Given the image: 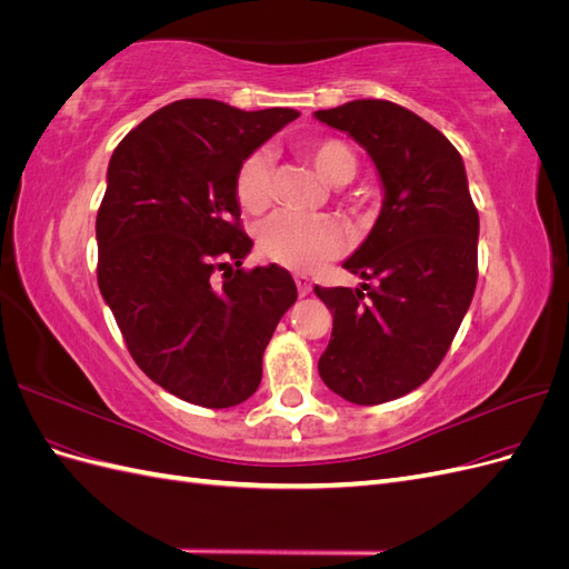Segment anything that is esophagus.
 Segmentation results:
<instances>
[{
	"mask_svg": "<svg viewBox=\"0 0 569 569\" xmlns=\"http://www.w3.org/2000/svg\"><path fill=\"white\" fill-rule=\"evenodd\" d=\"M295 282H297V289H299L301 297L311 295V280H308L306 274H295Z\"/></svg>",
	"mask_w": 569,
	"mask_h": 569,
	"instance_id": "34e87169",
	"label": "esophagus"
}]
</instances>
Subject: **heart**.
Segmentation results:
<instances>
[{
    "label": "heart",
    "instance_id": "1",
    "mask_svg": "<svg viewBox=\"0 0 569 569\" xmlns=\"http://www.w3.org/2000/svg\"><path fill=\"white\" fill-rule=\"evenodd\" d=\"M316 173L327 184H347L358 173V157L339 140H320L308 147ZM237 199L247 211H263L272 197V159L268 149H256L237 168ZM343 249V232L330 216L280 211L258 230V251L272 263L291 270H313Z\"/></svg>",
    "mask_w": 569,
    "mask_h": 569
}]
</instances>
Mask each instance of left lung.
<instances>
[{"mask_svg":"<svg viewBox=\"0 0 569 569\" xmlns=\"http://www.w3.org/2000/svg\"><path fill=\"white\" fill-rule=\"evenodd\" d=\"M316 118L370 153L385 189L380 218L343 261L375 284L316 287L332 313L318 372L341 399L387 403L429 380L468 313L479 216L458 149L418 113L356 99Z\"/></svg>","mask_w":569,"mask_h":569,"instance_id":"1","label":"left lung"}]
</instances>
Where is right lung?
<instances>
[{
    "label": "right lung",
    "mask_w": 569,
    "mask_h": 569,
    "mask_svg": "<svg viewBox=\"0 0 569 569\" xmlns=\"http://www.w3.org/2000/svg\"><path fill=\"white\" fill-rule=\"evenodd\" d=\"M295 118V109L180 99L144 118L111 157L97 213L99 291L134 363L187 403L247 401L274 327L297 301L284 268H242L253 242L234 189L239 163Z\"/></svg>",
    "instance_id": "right-lung-1"
}]
</instances>
